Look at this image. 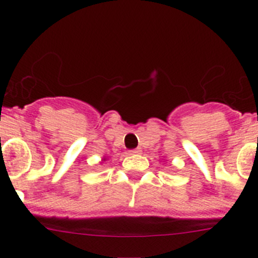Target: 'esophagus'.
Masks as SVG:
<instances>
[{
    "instance_id": "1",
    "label": "esophagus",
    "mask_w": 258,
    "mask_h": 258,
    "mask_svg": "<svg viewBox=\"0 0 258 258\" xmlns=\"http://www.w3.org/2000/svg\"><path fill=\"white\" fill-rule=\"evenodd\" d=\"M141 152H142V150L141 149H134V150H131V151H129V155H138V154H141Z\"/></svg>"
}]
</instances>
